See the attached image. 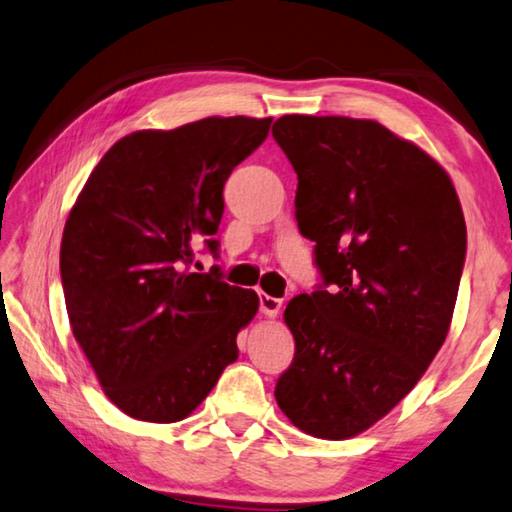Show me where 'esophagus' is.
<instances>
[{"instance_id":"obj_1","label":"esophagus","mask_w":512,"mask_h":512,"mask_svg":"<svg viewBox=\"0 0 512 512\" xmlns=\"http://www.w3.org/2000/svg\"><path fill=\"white\" fill-rule=\"evenodd\" d=\"M258 299H261V312L265 317H276L279 315V310H281V299H276V297H270V294H265V292H261L258 294Z\"/></svg>"}]
</instances>
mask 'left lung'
Instances as JSON below:
<instances>
[{
	"label": "left lung",
	"mask_w": 512,
	"mask_h": 512,
	"mask_svg": "<svg viewBox=\"0 0 512 512\" xmlns=\"http://www.w3.org/2000/svg\"><path fill=\"white\" fill-rule=\"evenodd\" d=\"M272 134L321 274L285 308L294 360L274 396L301 432L342 441L387 416L441 351L465 263L461 202L427 152L378 121L285 114Z\"/></svg>",
	"instance_id": "obj_1"
}]
</instances>
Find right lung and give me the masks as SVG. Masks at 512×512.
Returning a JSON list of instances; mask_svg holds the SVG:
<instances>
[{
	"instance_id": "add662e5",
	"label": "right lung",
	"mask_w": 512,
	"mask_h": 512,
	"mask_svg": "<svg viewBox=\"0 0 512 512\" xmlns=\"http://www.w3.org/2000/svg\"><path fill=\"white\" fill-rule=\"evenodd\" d=\"M272 119L209 116L114 143L71 209L60 276L71 330L123 414L177 423L209 396L254 319L258 294L193 272V245L218 254L231 170Z\"/></svg>"
}]
</instances>
